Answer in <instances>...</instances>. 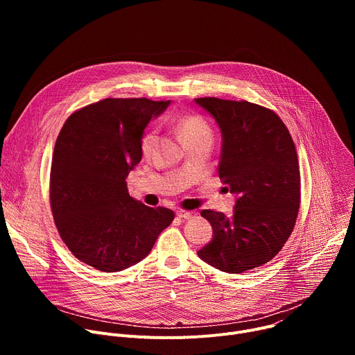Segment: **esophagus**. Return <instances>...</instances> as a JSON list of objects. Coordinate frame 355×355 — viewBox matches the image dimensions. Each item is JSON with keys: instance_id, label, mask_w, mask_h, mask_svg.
<instances>
[{"instance_id": "obj_1", "label": "esophagus", "mask_w": 355, "mask_h": 355, "mask_svg": "<svg viewBox=\"0 0 355 355\" xmlns=\"http://www.w3.org/2000/svg\"><path fill=\"white\" fill-rule=\"evenodd\" d=\"M195 215H196L195 212H189V211H178V212H177V216L181 218V219H184V220H189V219H192Z\"/></svg>"}]
</instances>
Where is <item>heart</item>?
Listing matches in <instances>:
<instances>
[{
	"mask_svg": "<svg viewBox=\"0 0 355 355\" xmlns=\"http://www.w3.org/2000/svg\"><path fill=\"white\" fill-rule=\"evenodd\" d=\"M177 132L184 144L196 141V140H202V139L212 140V130H211L209 125L207 123V121L204 118H200L198 115H187V116L181 118L177 123ZM155 141H156V132L150 130V132L144 133V136L141 137V143H140L141 153L148 155L151 148H153V146H155Z\"/></svg>",
	"mask_w": 355,
	"mask_h": 355,
	"instance_id": "b5f03b06",
	"label": "heart"
}]
</instances>
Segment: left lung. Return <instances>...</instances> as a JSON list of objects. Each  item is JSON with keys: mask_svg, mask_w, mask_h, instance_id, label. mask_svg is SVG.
Segmentation results:
<instances>
[{"mask_svg": "<svg viewBox=\"0 0 355 355\" xmlns=\"http://www.w3.org/2000/svg\"><path fill=\"white\" fill-rule=\"evenodd\" d=\"M222 133L219 177L237 196L233 216L205 209L214 229L199 259L229 274L272 260L289 239L300 202L297 155L289 130L268 108L247 101L195 98Z\"/></svg>", "mask_w": 355, "mask_h": 355, "instance_id": "8db88e82", "label": "left lung"}]
</instances>
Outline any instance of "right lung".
<instances>
[{
	"instance_id": "1",
	"label": "right lung",
	"mask_w": 355,
	"mask_h": 355,
	"mask_svg": "<svg viewBox=\"0 0 355 355\" xmlns=\"http://www.w3.org/2000/svg\"><path fill=\"white\" fill-rule=\"evenodd\" d=\"M170 101L107 98L69 116L53 151L50 205L69 250L104 272L126 270L153 248L174 212L150 208L128 192L141 160V137Z\"/></svg>"
}]
</instances>
